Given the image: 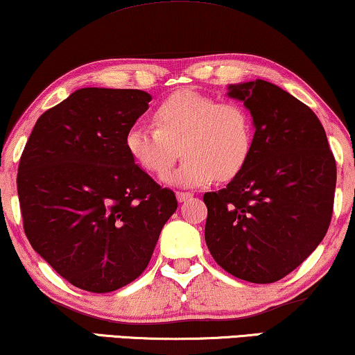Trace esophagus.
<instances>
[{"label": "esophagus", "mask_w": 355, "mask_h": 355, "mask_svg": "<svg viewBox=\"0 0 355 355\" xmlns=\"http://www.w3.org/2000/svg\"><path fill=\"white\" fill-rule=\"evenodd\" d=\"M176 197H178V202H187L189 198L193 197L192 192H176Z\"/></svg>", "instance_id": "obj_1"}]
</instances>
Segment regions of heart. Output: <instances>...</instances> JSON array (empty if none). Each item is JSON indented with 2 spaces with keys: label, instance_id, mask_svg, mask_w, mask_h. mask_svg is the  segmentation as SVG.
<instances>
[{
  "label": "heart",
  "instance_id": "heart-1",
  "mask_svg": "<svg viewBox=\"0 0 355 355\" xmlns=\"http://www.w3.org/2000/svg\"><path fill=\"white\" fill-rule=\"evenodd\" d=\"M124 145L132 162L157 178L169 171L181 147L186 158L164 181L203 187L216 178L230 181L244 169L254 147V121L237 101L181 90L157 105L153 128L130 125Z\"/></svg>",
  "mask_w": 355,
  "mask_h": 355
}]
</instances>
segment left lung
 Masks as SVG:
<instances>
[{"label": "left lung", "mask_w": 355, "mask_h": 355, "mask_svg": "<svg viewBox=\"0 0 355 355\" xmlns=\"http://www.w3.org/2000/svg\"><path fill=\"white\" fill-rule=\"evenodd\" d=\"M254 119L244 169L207 192L205 241L218 265L249 283H275L297 268L327 234L336 162L317 114L288 92L257 79L230 85Z\"/></svg>", "instance_id": "left-lung-1"}]
</instances>
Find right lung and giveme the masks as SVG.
Segmentation results:
<instances>
[{
    "label": "right lung",
    "mask_w": 355,
    "mask_h": 355,
    "mask_svg": "<svg viewBox=\"0 0 355 355\" xmlns=\"http://www.w3.org/2000/svg\"><path fill=\"white\" fill-rule=\"evenodd\" d=\"M150 100L134 89L76 90L37 119L22 152L24 231L76 288L111 293L139 278L178 208L124 145Z\"/></svg>",
    "instance_id": "add662e5"
}]
</instances>
